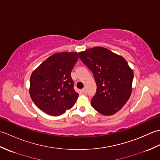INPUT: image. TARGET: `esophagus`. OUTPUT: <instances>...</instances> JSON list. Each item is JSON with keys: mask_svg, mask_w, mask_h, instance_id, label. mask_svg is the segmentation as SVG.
<instances>
[{"mask_svg": "<svg viewBox=\"0 0 160 160\" xmlns=\"http://www.w3.org/2000/svg\"><path fill=\"white\" fill-rule=\"evenodd\" d=\"M82 92L84 94H86L87 93V89H86V88H84L83 89H82Z\"/></svg>", "mask_w": 160, "mask_h": 160, "instance_id": "obj_1", "label": "esophagus"}]
</instances>
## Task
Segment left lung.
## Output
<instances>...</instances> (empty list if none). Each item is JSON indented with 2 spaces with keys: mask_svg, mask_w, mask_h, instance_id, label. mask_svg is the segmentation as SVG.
Returning <instances> with one entry per match:
<instances>
[{
  "mask_svg": "<svg viewBox=\"0 0 160 160\" xmlns=\"http://www.w3.org/2000/svg\"><path fill=\"white\" fill-rule=\"evenodd\" d=\"M79 56L92 71L97 84L91 106L103 115L116 113L131 95L132 69L123 57L102 47L80 52Z\"/></svg>",
  "mask_w": 160,
  "mask_h": 160,
  "instance_id": "1",
  "label": "left lung"
}]
</instances>
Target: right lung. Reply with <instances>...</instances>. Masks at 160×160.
I'll return each mask as SVG.
<instances>
[{"label":"right lung","instance_id":"right-lung-1","mask_svg":"<svg viewBox=\"0 0 160 160\" xmlns=\"http://www.w3.org/2000/svg\"><path fill=\"white\" fill-rule=\"evenodd\" d=\"M78 56L77 52L54 53L32 72L30 97L46 114L62 115L76 103L79 94L73 89L71 72Z\"/></svg>","mask_w":160,"mask_h":160}]
</instances>
